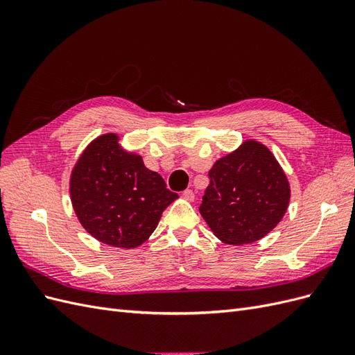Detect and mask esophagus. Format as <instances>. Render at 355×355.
<instances>
[{
	"label": "esophagus",
	"instance_id": "34e87169",
	"mask_svg": "<svg viewBox=\"0 0 355 355\" xmlns=\"http://www.w3.org/2000/svg\"><path fill=\"white\" fill-rule=\"evenodd\" d=\"M184 198L187 200V201H194V198H196V192L192 191V189H187V191H184Z\"/></svg>",
	"mask_w": 355,
	"mask_h": 355
}]
</instances>
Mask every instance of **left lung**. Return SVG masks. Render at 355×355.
Returning a JSON list of instances; mask_svg holds the SVG:
<instances>
[{
    "label": "left lung",
    "instance_id": "8db88e82",
    "mask_svg": "<svg viewBox=\"0 0 355 355\" xmlns=\"http://www.w3.org/2000/svg\"><path fill=\"white\" fill-rule=\"evenodd\" d=\"M200 213L211 232L232 245L270 234L287 211L290 184L270 148L247 139L209 171Z\"/></svg>",
    "mask_w": 355,
    "mask_h": 355
}]
</instances>
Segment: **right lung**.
<instances>
[{
    "mask_svg": "<svg viewBox=\"0 0 355 355\" xmlns=\"http://www.w3.org/2000/svg\"><path fill=\"white\" fill-rule=\"evenodd\" d=\"M69 196L81 227L116 249H136L155 231L161 214L178 198L142 157L127 151L116 133L85 146L69 176Z\"/></svg>",
    "mask_w": 355,
    "mask_h": 355,
    "instance_id": "right-lung-1",
    "label": "right lung"
}]
</instances>
